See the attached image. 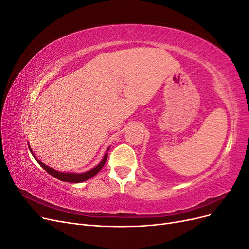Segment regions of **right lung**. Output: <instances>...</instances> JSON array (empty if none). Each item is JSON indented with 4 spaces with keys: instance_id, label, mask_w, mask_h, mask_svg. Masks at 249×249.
I'll list each match as a JSON object with an SVG mask.
<instances>
[{
    "instance_id": "right-lung-1",
    "label": "right lung",
    "mask_w": 249,
    "mask_h": 249,
    "mask_svg": "<svg viewBox=\"0 0 249 249\" xmlns=\"http://www.w3.org/2000/svg\"><path fill=\"white\" fill-rule=\"evenodd\" d=\"M29 148H30V146H29ZM108 149H109V148H108ZM30 150H31V148H30ZM31 153H32V152H31ZM32 155H33V153H32ZM33 157L35 158V160L39 163L40 166H41L44 170H46L47 172H49L51 176L54 177V178H58V179H60V180H62V182L82 183V182H84V180H87L88 178L94 177V176L96 175V173L99 172V171L103 168L105 163H106V161H107L108 154L106 153V155H105L104 158H103L102 162H101L99 165H97V166H95V167L92 168L91 170H88V171H86V172H82V173H70V172H60V171H57V170H55V169H53V168L47 166V165L43 164L42 162H40L34 155H33Z\"/></svg>"
}]
</instances>
